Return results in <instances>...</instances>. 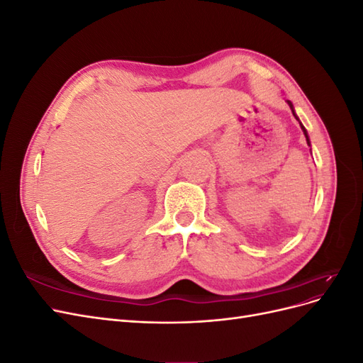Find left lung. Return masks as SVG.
I'll return each instance as SVG.
<instances>
[{
	"label": "left lung",
	"mask_w": 363,
	"mask_h": 363,
	"mask_svg": "<svg viewBox=\"0 0 363 363\" xmlns=\"http://www.w3.org/2000/svg\"><path fill=\"white\" fill-rule=\"evenodd\" d=\"M288 104H289V107L292 108V113H294V116L296 118V115H295V112H294V106H292V103L291 101H288ZM296 119H298V118H296ZM300 125H301V123H300ZM301 128H303V133H304V136H306V140H307V144H309L311 145V142H309V136H307V131H306V128L301 125Z\"/></svg>",
	"instance_id": "8db88e82"
}]
</instances>
